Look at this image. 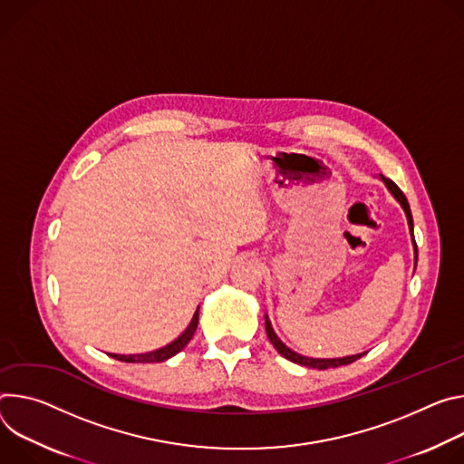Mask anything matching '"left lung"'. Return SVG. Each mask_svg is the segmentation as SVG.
I'll list each match as a JSON object with an SVG mask.
<instances>
[{
    "mask_svg": "<svg viewBox=\"0 0 464 464\" xmlns=\"http://www.w3.org/2000/svg\"><path fill=\"white\" fill-rule=\"evenodd\" d=\"M380 180L385 184V188L391 191V195L398 200V204L401 206V210L405 212V218H407V225H409V234H411V241H413V250H415V267H417V262H419V250H417V243H415V228H413V216H411V208H409V202L405 198V195L401 193V189L391 180V179H385L383 175H380ZM266 332H267V337L271 341V344L278 350L280 355H284L285 359H289V362L296 363V365H302V367H310V369H319V371H324V369H335V367H341V365H350L353 363L355 359L363 357L367 352H362V353H353V355H344V357H307V355H302L295 350H291L284 341H280V337L276 335V332L273 330V324L266 314Z\"/></svg>",
    "mask_w": 464,
    "mask_h": 464,
    "instance_id": "obj_1",
    "label": "left lung"
}]
</instances>
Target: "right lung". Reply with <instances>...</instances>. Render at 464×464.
<instances>
[{
    "label": "right lung",
    "mask_w": 464,
    "mask_h": 464,
    "mask_svg": "<svg viewBox=\"0 0 464 464\" xmlns=\"http://www.w3.org/2000/svg\"><path fill=\"white\" fill-rule=\"evenodd\" d=\"M197 324H198V307L195 310L188 328L175 341H171L169 344L152 350V352H145V353H127V355L125 353H109V355L114 357V359H120V362H125V363H160V362H166V359L179 353L189 343V339L193 337V334L197 330Z\"/></svg>",
    "instance_id": "1"
}]
</instances>
